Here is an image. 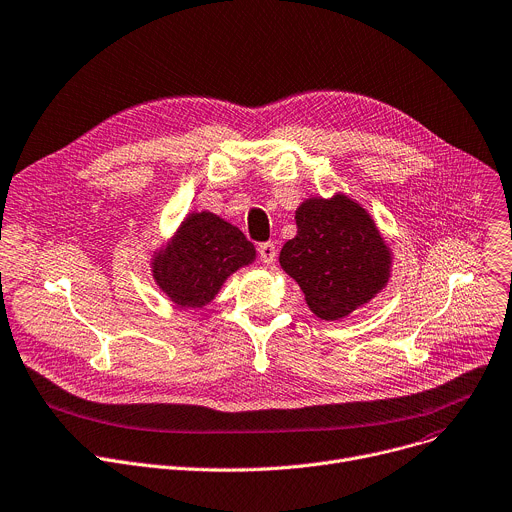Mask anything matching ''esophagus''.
Listing matches in <instances>:
<instances>
[{"mask_svg": "<svg viewBox=\"0 0 512 512\" xmlns=\"http://www.w3.org/2000/svg\"><path fill=\"white\" fill-rule=\"evenodd\" d=\"M259 257H261V261L263 263H273L275 261V257H277V251H275V245L273 243H261L259 245Z\"/></svg>", "mask_w": 512, "mask_h": 512, "instance_id": "obj_1", "label": "esophagus"}]
</instances>
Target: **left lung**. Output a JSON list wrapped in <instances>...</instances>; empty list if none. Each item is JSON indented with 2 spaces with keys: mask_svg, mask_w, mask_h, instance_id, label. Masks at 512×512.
I'll use <instances>...</instances> for the list:
<instances>
[{
  "mask_svg": "<svg viewBox=\"0 0 512 512\" xmlns=\"http://www.w3.org/2000/svg\"><path fill=\"white\" fill-rule=\"evenodd\" d=\"M298 235L280 253L310 310L337 320L374 298L388 282L390 251L371 216L347 196L310 198L296 210Z\"/></svg>",
  "mask_w": 512,
  "mask_h": 512,
  "instance_id": "obj_1",
  "label": "left lung"
}]
</instances>
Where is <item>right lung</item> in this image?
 <instances>
[{"label":"right lung","instance_id":"1","mask_svg":"<svg viewBox=\"0 0 512 512\" xmlns=\"http://www.w3.org/2000/svg\"><path fill=\"white\" fill-rule=\"evenodd\" d=\"M255 259L243 232L212 212L190 214L153 263L159 288L181 308L206 306L226 277Z\"/></svg>","mask_w":512,"mask_h":512}]
</instances>
